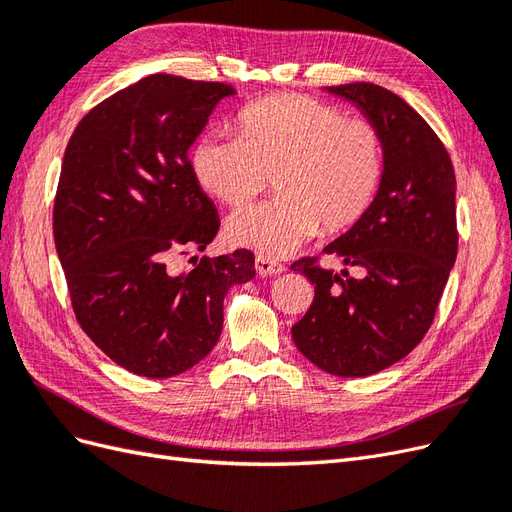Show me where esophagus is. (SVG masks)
Returning <instances> with one entry per match:
<instances>
[{
  "mask_svg": "<svg viewBox=\"0 0 512 512\" xmlns=\"http://www.w3.org/2000/svg\"><path fill=\"white\" fill-rule=\"evenodd\" d=\"M286 267L282 265V262H275V260H271V258H267V256H258L256 258V271H258V275H277V273H282Z\"/></svg>",
  "mask_w": 512,
  "mask_h": 512,
  "instance_id": "34e87169",
  "label": "esophagus"
}]
</instances>
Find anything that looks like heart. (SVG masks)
Masks as SVG:
<instances>
[{
    "label": "heart",
    "mask_w": 512,
    "mask_h": 512,
    "mask_svg": "<svg viewBox=\"0 0 512 512\" xmlns=\"http://www.w3.org/2000/svg\"><path fill=\"white\" fill-rule=\"evenodd\" d=\"M239 138L200 136L192 170L203 190L232 209L250 205L275 175L271 203L232 215L226 239L280 258L324 232H344L376 203L386 138L374 121L348 117L309 96H273L245 106Z\"/></svg>",
    "instance_id": "heart-1"
}]
</instances>
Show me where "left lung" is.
<instances>
[{
    "instance_id": "8db88e82",
    "label": "left lung",
    "mask_w": 512,
    "mask_h": 512,
    "mask_svg": "<svg viewBox=\"0 0 512 512\" xmlns=\"http://www.w3.org/2000/svg\"><path fill=\"white\" fill-rule=\"evenodd\" d=\"M327 91L382 130L386 173L365 218L322 250L359 277L322 269L318 256L290 265L314 284L292 339L327 374L365 378L404 359L436 318L459 243L455 168L438 134L393 91L374 83Z\"/></svg>"
}]
</instances>
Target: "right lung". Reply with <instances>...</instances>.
Instances as JSON below:
<instances>
[{
  "label": "right lung",
  "instance_id": "add662e5",
  "mask_svg": "<svg viewBox=\"0 0 512 512\" xmlns=\"http://www.w3.org/2000/svg\"><path fill=\"white\" fill-rule=\"evenodd\" d=\"M228 83L151 74L79 121L61 164L53 237L74 316L108 359L145 378L183 374L218 344L230 286L256 275L235 250L173 273L220 230L188 149Z\"/></svg>",
  "mask_w": 512,
  "mask_h": 512
}]
</instances>
